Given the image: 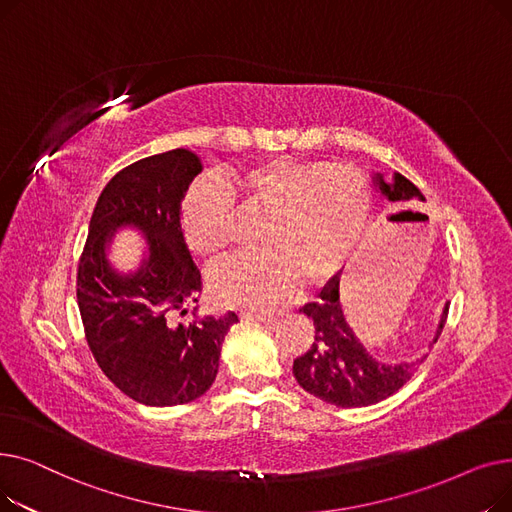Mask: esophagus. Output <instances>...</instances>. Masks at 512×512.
<instances>
[{
    "label": "esophagus",
    "mask_w": 512,
    "mask_h": 512,
    "mask_svg": "<svg viewBox=\"0 0 512 512\" xmlns=\"http://www.w3.org/2000/svg\"><path fill=\"white\" fill-rule=\"evenodd\" d=\"M240 319L245 321V324H253V321H261V324H270V321H274L276 317H272V315H263V313H251V311H245V313H240Z\"/></svg>",
    "instance_id": "esophagus-1"
}]
</instances>
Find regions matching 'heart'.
I'll list each match as a JSON object with an SVG mask.
<instances>
[{
  "label": "heart",
  "instance_id": "1",
  "mask_svg": "<svg viewBox=\"0 0 512 512\" xmlns=\"http://www.w3.org/2000/svg\"><path fill=\"white\" fill-rule=\"evenodd\" d=\"M369 207L371 191L359 170L278 157L224 182L213 176L195 182L182 205V230L197 255L215 259L236 242L238 209L265 213L267 249L211 274L215 301L265 313L290 303L303 282L313 286L336 272L361 236Z\"/></svg>",
  "mask_w": 512,
  "mask_h": 512
}]
</instances>
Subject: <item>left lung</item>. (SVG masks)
Segmentation results:
<instances>
[{
	"instance_id": "1",
	"label": "left lung",
	"mask_w": 512,
	"mask_h": 512,
	"mask_svg": "<svg viewBox=\"0 0 512 512\" xmlns=\"http://www.w3.org/2000/svg\"><path fill=\"white\" fill-rule=\"evenodd\" d=\"M371 180L375 191L388 203H411L415 199L421 203L425 201L419 188L398 172H394L390 182L380 172L371 174ZM340 276L342 270L321 288L317 301L307 303L301 309V313L313 319L315 342L303 357L294 359L292 373L301 388L319 400L330 402V405L342 409L369 407L386 400L405 386L427 353L413 361L398 363L384 361L371 353L344 315L340 303ZM446 315L448 301L442 309L434 338L429 340V348L438 342L446 324Z\"/></svg>"
}]
</instances>
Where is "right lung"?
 <instances>
[{
	"label": "right lung",
	"mask_w": 512,
	"mask_h": 512,
	"mask_svg": "<svg viewBox=\"0 0 512 512\" xmlns=\"http://www.w3.org/2000/svg\"><path fill=\"white\" fill-rule=\"evenodd\" d=\"M201 157L174 149L134 161L101 191L78 263L76 299L101 371L147 407H176L205 394L220 369L222 342L238 324L228 311L180 321L199 303L201 272L188 251L180 209ZM137 231L148 251L122 271L109 259L115 234Z\"/></svg>",
	"instance_id": "obj_1"
}]
</instances>
